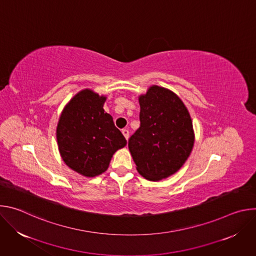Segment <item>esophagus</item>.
<instances>
[{
    "label": "esophagus",
    "mask_w": 256,
    "mask_h": 256,
    "mask_svg": "<svg viewBox=\"0 0 256 256\" xmlns=\"http://www.w3.org/2000/svg\"><path fill=\"white\" fill-rule=\"evenodd\" d=\"M122 134L124 136V138H126V140H128V136H130V132L126 130V128H124L122 130Z\"/></svg>",
    "instance_id": "obj_1"
}]
</instances>
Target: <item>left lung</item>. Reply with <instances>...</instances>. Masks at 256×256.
<instances>
[{
	"mask_svg": "<svg viewBox=\"0 0 256 256\" xmlns=\"http://www.w3.org/2000/svg\"><path fill=\"white\" fill-rule=\"evenodd\" d=\"M140 128L128 140L138 172L158 181L177 172L190 157L194 134L188 108L172 91L152 86L138 97Z\"/></svg>",
	"mask_w": 256,
	"mask_h": 256,
	"instance_id": "8db88e82",
	"label": "left lung"
}]
</instances>
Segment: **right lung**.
I'll list each match as a JSON object with an SVG mask.
<instances>
[{"instance_id":"right-lung-1","label":"right lung","mask_w":256,"mask_h":256,"mask_svg":"<svg viewBox=\"0 0 256 256\" xmlns=\"http://www.w3.org/2000/svg\"><path fill=\"white\" fill-rule=\"evenodd\" d=\"M105 100L92 90L80 91L64 108L56 126L64 162L87 177L105 172L112 155L126 144L112 116L104 112Z\"/></svg>"}]
</instances>
